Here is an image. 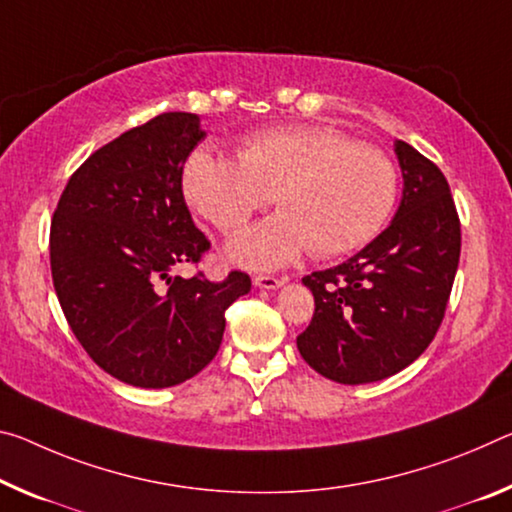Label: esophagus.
Masks as SVG:
<instances>
[{
  "instance_id": "1",
  "label": "esophagus",
  "mask_w": 512,
  "mask_h": 512,
  "mask_svg": "<svg viewBox=\"0 0 512 512\" xmlns=\"http://www.w3.org/2000/svg\"><path fill=\"white\" fill-rule=\"evenodd\" d=\"M253 282L259 289H275V287L285 285V278H278V275H255Z\"/></svg>"
}]
</instances>
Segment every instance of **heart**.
<instances>
[{"label":"heart","instance_id":"1","mask_svg":"<svg viewBox=\"0 0 512 512\" xmlns=\"http://www.w3.org/2000/svg\"><path fill=\"white\" fill-rule=\"evenodd\" d=\"M184 196L218 232L237 234L269 205L278 214L232 243L237 262L273 269L305 250L326 259L360 248L392 212L399 170L385 150L323 125L243 136L237 161L209 148L184 166Z\"/></svg>","mask_w":512,"mask_h":512}]
</instances>
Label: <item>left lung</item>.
<instances>
[{
  "mask_svg": "<svg viewBox=\"0 0 512 512\" xmlns=\"http://www.w3.org/2000/svg\"><path fill=\"white\" fill-rule=\"evenodd\" d=\"M403 200L394 221L344 264L305 275L310 326L296 337L314 371L362 385L415 362L442 326L460 262V218L431 159L396 141Z\"/></svg>",
  "mask_w": 512,
  "mask_h": 512,
  "instance_id": "8db88e82",
  "label": "left lung"
}]
</instances>
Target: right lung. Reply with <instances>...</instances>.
<instances>
[{
	"mask_svg": "<svg viewBox=\"0 0 512 512\" xmlns=\"http://www.w3.org/2000/svg\"><path fill=\"white\" fill-rule=\"evenodd\" d=\"M205 139L196 113L168 111L95 150L63 189L50 227L52 282L70 330L97 367L134 387L180 385L218 353L225 310L250 275L212 282V243L193 223L182 173Z\"/></svg>",
	"mask_w": 512,
	"mask_h": 512,
	"instance_id": "right-lung-1",
	"label": "right lung"
}]
</instances>
